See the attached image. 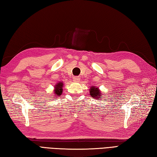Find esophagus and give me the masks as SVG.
I'll return each mask as SVG.
<instances>
[{
    "mask_svg": "<svg viewBox=\"0 0 157 157\" xmlns=\"http://www.w3.org/2000/svg\"><path fill=\"white\" fill-rule=\"evenodd\" d=\"M80 77L79 76H73V81L75 82H78L80 81Z\"/></svg>",
    "mask_w": 157,
    "mask_h": 157,
    "instance_id": "1",
    "label": "esophagus"
}]
</instances>
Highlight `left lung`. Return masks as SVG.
Wrapping results in <instances>:
<instances>
[{
	"instance_id": "8db88e82",
	"label": "left lung",
	"mask_w": 157,
	"mask_h": 157,
	"mask_svg": "<svg viewBox=\"0 0 157 157\" xmlns=\"http://www.w3.org/2000/svg\"><path fill=\"white\" fill-rule=\"evenodd\" d=\"M89 92H90V95H91V97H93L94 98H97V99L102 98L101 92L100 91V89H98V87L92 86V87H91L90 88Z\"/></svg>"
}]
</instances>
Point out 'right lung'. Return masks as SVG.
<instances>
[{"label": "right lung", "instance_id": "right-lung-1", "mask_svg": "<svg viewBox=\"0 0 157 157\" xmlns=\"http://www.w3.org/2000/svg\"><path fill=\"white\" fill-rule=\"evenodd\" d=\"M63 82H57L55 86V89H54V94H55L56 96H59V95H62V91H63Z\"/></svg>", "mask_w": 157, "mask_h": 157}]
</instances>
